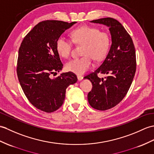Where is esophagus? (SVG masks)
<instances>
[{"instance_id":"esophagus-1","label":"esophagus","mask_w":154,"mask_h":154,"mask_svg":"<svg viewBox=\"0 0 154 154\" xmlns=\"http://www.w3.org/2000/svg\"><path fill=\"white\" fill-rule=\"evenodd\" d=\"M77 79H78L79 81H81V80H83V77L82 75H77Z\"/></svg>"}]
</instances>
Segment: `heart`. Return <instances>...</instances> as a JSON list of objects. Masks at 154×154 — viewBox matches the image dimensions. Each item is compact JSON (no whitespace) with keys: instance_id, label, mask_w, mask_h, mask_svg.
I'll list each match as a JSON object with an SVG mask.
<instances>
[{"instance_id":"obj_1","label":"heart","mask_w":154,"mask_h":154,"mask_svg":"<svg viewBox=\"0 0 154 154\" xmlns=\"http://www.w3.org/2000/svg\"><path fill=\"white\" fill-rule=\"evenodd\" d=\"M73 41L77 45H83L82 55L79 58H75L67 62L66 69L74 73L81 75L93 66L92 58L100 61L105 58L110 47V37L106 31H100L98 28L88 26L75 29L71 33ZM56 51L64 58L71 55L73 45L69 39L63 35L56 41Z\"/></svg>"}]
</instances>
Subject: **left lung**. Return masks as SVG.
I'll return each mask as SVG.
<instances>
[{
    "label": "left lung",
    "instance_id": "8db88e82",
    "mask_svg": "<svg viewBox=\"0 0 154 154\" xmlns=\"http://www.w3.org/2000/svg\"><path fill=\"white\" fill-rule=\"evenodd\" d=\"M91 22L108 27L112 37V45L104 61L94 72L84 77L92 84L88 94L89 104L94 109L104 111L117 105L131 87L137 67L135 48L129 34L117 20L105 17ZM98 73L107 76L99 78Z\"/></svg>",
    "mask_w": 154,
    "mask_h": 154
}]
</instances>
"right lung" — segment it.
<instances>
[{
	"mask_svg": "<svg viewBox=\"0 0 154 154\" xmlns=\"http://www.w3.org/2000/svg\"><path fill=\"white\" fill-rule=\"evenodd\" d=\"M46 20L36 25L24 37L19 48L17 74L21 88L35 108L51 113L63 104L66 90L77 81L72 72L52 78L63 68L56 43L64 31L76 23Z\"/></svg>",
	"mask_w": 154,
	"mask_h": 154,
	"instance_id": "add662e5",
	"label": "right lung"
}]
</instances>
